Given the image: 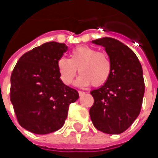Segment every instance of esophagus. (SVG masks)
<instances>
[{"label": "esophagus", "mask_w": 158, "mask_h": 158, "mask_svg": "<svg viewBox=\"0 0 158 158\" xmlns=\"http://www.w3.org/2000/svg\"><path fill=\"white\" fill-rule=\"evenodd\" d=\"M78 93H79V96H82V95L85 94L84 91H82V90H78Z\"/></svg>", "instance_id": "34e87169"}]
</instances>
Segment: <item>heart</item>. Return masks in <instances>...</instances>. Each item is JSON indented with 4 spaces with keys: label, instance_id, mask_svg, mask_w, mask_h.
Wrapping results in <instances>:
<instances>
[{
    "label": "heart",
    "instance_id": "b5f03b06",
    "mask_svg": "<svg viewBox=\"0 0 158 158\" xmlns=\"http://www.w3.org/2000/svg\"><path fill=\"white\" fill-rule=\"evenodd\" d=\"M60 80L66 85L71 84L76 74L81 75L77 83L82 86L91 84L98 87L105 84L112 74V62L104 52L89 46H80L70 52V59L60 57L57 61Z\"/></svg>",
    "mask_w": 158,
    "mask_h": 158
}]
</instances>
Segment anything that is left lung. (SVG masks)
<instances>
[{
  "label": "left lung",
  "mask_w": 158,
  "mask_h": 158,
  "mask_svg": "<svg viewBox=\"0 0 158 158\" xmlns=\"http://www.w3.org/2000/svg\"><path fill=\"white\" fill-rule=\"evenodd\" d=\"M92 43L105 47L112 62V74L103 86L90 91L94 104L89 116L98 130L121 134L141 112L145 90L142 65L128 46L115 39L103 38Z\"/></svg>",
  "instance_id": "1"
}]
</instances>
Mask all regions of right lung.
<instances>
[{
  "mask_svg": "<svg viewBox=\"0 0 158 158\" xmlns=\"http://www.w3.org/2000/svg\"><path fill=\"white\" fill-rule=\"evenodd\" d=\"M68 50L63 43L47 42L22 55L10 77V101L18 123L37 135L60 129L70 104L79 94L60 79L57 61Z\"/></svg>",
  "mask_w": 158,
  "mask_h": 158,
  "instance_id": "right-lung-1",
  "label": "right lung"
}]
</instances>
